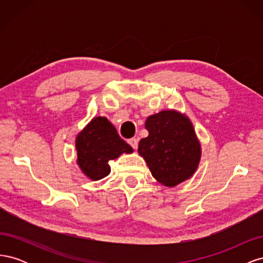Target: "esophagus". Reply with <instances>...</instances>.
<instances>
[{
	"instance_id": "1",
	"label": "esophagus",
	"mask_w": 263,
	"mask_h": 263,
	"mask_svg": "<svg viewBox=\"0 0 263 263\" xmlns=\"http://www.w3.org/2000/svg\"><path fill=\"white\" fill-rule=\"evenodd\" d=\"M128 144L132 146V148H133V149L136 150V149L138 148V139H136V138H132V139H129V140H128Z\"/></svg>"
}]
</instances>
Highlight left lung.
Wrapping results in <instances>:
<instances>
[{"label": "left lung", "instance_id": "8db88e82", "mask_svg": "<svg viewBox=\"0 0 263 263\" xmlns=\"http://www.w3.org/2000/svg\"><path fill=\"white\" fill-rule=\"evenodd\" d=\"M148 136L138 145L153 177L173 187L189 180L198 168L202 147L191 119L177 109H163L145 122Z\"/></svg>", "mask_w": 263, "mask_h": 263}]
</instances>
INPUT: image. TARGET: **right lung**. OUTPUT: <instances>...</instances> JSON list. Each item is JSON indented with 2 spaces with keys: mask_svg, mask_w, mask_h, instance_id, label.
Segmentation results:
<instances>
[{
  "mask_svg": "<svg viewBox=\"0 0 263 263\" xmlns=\"http://www.w3.org/2000/svg\"><path fill=\"white\" fill-rule=\"evenodd\" d=\"M77 164L85 177L99 181L110 172L109 160L133 148L118 136L114 125L106 117H94L76 137Z\"/></svg>",
  "mask_w": 263,
  "mask_h": 263,
  "instance_id": "1",
  "label": "right lung"
}]
</instances>
